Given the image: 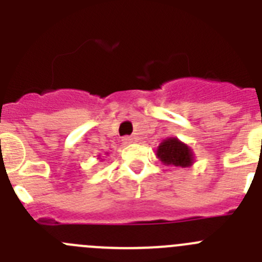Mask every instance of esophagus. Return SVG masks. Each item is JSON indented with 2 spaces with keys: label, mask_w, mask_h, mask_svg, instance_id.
<instances>
[{
  "label": "esophagus",
  "mask_w": 262,
  "mask_h": 262,
  "mask_svg": "<svg viewBox=\"0 0 262 262\" xmlns=\"http://www.w3.org/2000/svg\"><path fill=\"white\" fill-rule=\"evenodd\" d=\"M122 143H123V144H131V143H133V138H129V136H124V138L122 139Z\"/></svg>",
  "instance_id": "obj_1"
}]
</instances>
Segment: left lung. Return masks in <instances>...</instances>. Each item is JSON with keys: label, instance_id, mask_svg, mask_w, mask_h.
<instances>
[{"label": "left lung", "instance_id": "obj_1", "mask_svg": "<svg viewBox=\"0 0 262 262\" xmlns=\"http://www.w3.org/2000/svg\"><path fill=\"white\" fill-rule=\"evenodd\" d=\"M157 159L168 166H181L189 168L194 164L193 149L180 139L166 138L160 143L156 149Z\"/></svg>", "mask_w": 262, "mask_h": 262}]
</instances>
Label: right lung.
Here are the masks:
<instances>
[{
    "label": "right lung",
    "instance_id": "right-lung-1",
    "mask_svg": "<svg viewBox=\"0 0 262 262\" xmlns=\"http://www.w3.org/2000/svg\"><path fill=\"white\" fill-rule=\"evenodd\" d=\"M98 159H101V157H99V156H98Z\"/></svg>",
    "mask_w": 262,
    "mask_h": 262
}]
</instances>
